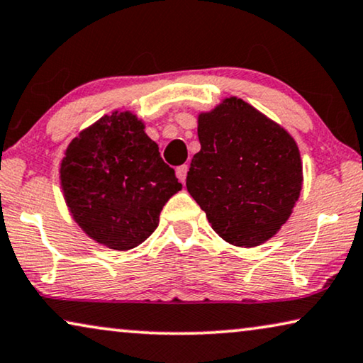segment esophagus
<instances>
[{
  "label": "esophagus",
  "instance_id": "esophagus-1",
  "mask_svg": "<svg viewBox=\"0 0 363 363\" xmlns=\"http://www.w3.org/2000/svg\"><path fill=\"white\" fill-rule=\"evenodd\" d=\"M186 173H188V165L177 167V177H178V180H180L182 183H185V180H186Z\"/></svg>",
  "mask_w": 363,
  "mask_h": 363
}]
</instances>
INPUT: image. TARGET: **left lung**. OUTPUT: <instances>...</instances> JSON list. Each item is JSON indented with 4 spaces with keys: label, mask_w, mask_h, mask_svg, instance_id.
Segmentation results:
<instances>
[{
    "label": "left lung",
    "mask_w": 363,
    "mask_h": 363,
    "mask_svg": "<svg viewBox=\"0 0 363 363\" xmlns=\"http://www.w3.org/2000/svg\"><path fill=\"white\" fill-rule=\"evenodd\" d=\"M201 150L186 188L225 242L254 247L270 239L299 198L303 165L285 129L239 98L198 118Z\"/></svg>",
    "instance_id": "1"
}]
</instances>
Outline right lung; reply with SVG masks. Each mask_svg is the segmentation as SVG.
Returning <instances> with one entry per match:
<instances>
[{"label":"right lung","instance_id":"add662e5","mask_svg":"<svg viewBox=\"0 0 363 363\" xmlns=\"http://www.w3.org/2000/svg\"><path fill=\"white\" fill-rule=\"evenodd\" d=\"M60 182L78 225L116 250L143 244L159 225L169 198L182 190L144 124L134 114L118 111L72 140Z\"/></svg>","mask_w":363,"mask_h":363}]
</instances>
